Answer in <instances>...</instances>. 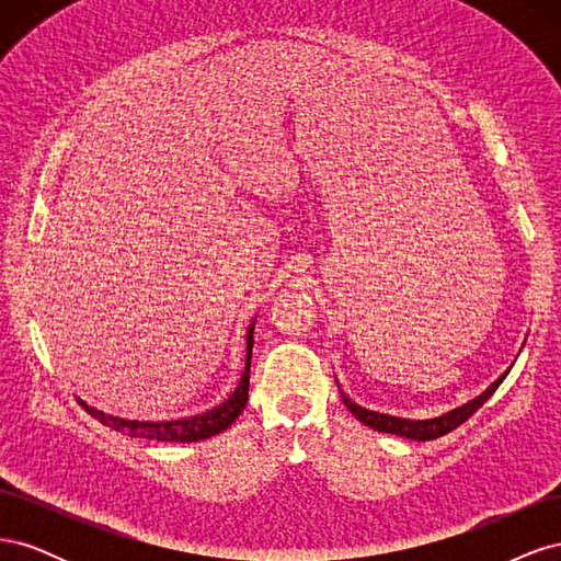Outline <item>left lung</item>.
Segmentation results:
<instances>
[{"instance_id":"1","label":"left lung","mask_w":561,"mask_h":561,"mask_svg":"<svg viewBox=\"0 0 561 561\" xmlns=\"http://www.w3.org/2000/svg\"><path fill=\"white\" fill-rule=\"evenodd\" d=\"M505 375H507V371H503V375L494 383H491L486 390H482L478 398H472L461 407H454V410H449L447 414H439V416H433V419H402V416L379 414V412L365 410V407H360V404H355L344 393H342V400L346 404V410L360 423H365V426H369L371 431L410 437V439H416V443H426V439H435V437H443V435L451 433L454 428L461 426L463 421H468L491 396H494V390L501 386Z\"/></svg>"}]
</instances>
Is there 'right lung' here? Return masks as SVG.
I'll return each instance as SVG.
<instances>
[{"label": "right lung", "instance_id": "1", "mask_svg": "<svg viewBox=\"0 0 561 561\" xmlns=\"http://www.w3.org/2000/svg\"><path fill=\"white\" fill-rule=\"evenodd\" d=\"M254 320L248 325L245 332V369L241 375L239 386L233 388V393L219 402L213 410L194 414V416H182V419H168V421H130L114 414H105L95 410V407L87 404L83 400L81 407L87 410L93 419H98L103 426L124 433L128 437H145V439H157V443H198V439H208L213 435H219L227 431L231 423L241 416L243 407L248 404V388H250V358H252V344H254Z\"/></svg>", "mask_w": 561, "mask_h": 561}]
</instances>
